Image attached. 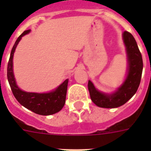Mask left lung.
<instances>
[{
    "label": "left lung",
    "instance_id": "obj_1",
    "mask_svg": "<svg viewBox=\"0 0 151 151\" xmlns=\"http://www.w3.org/2000/svg\"><path fill=\"white\" fill-rule=\"evenodd\" d=\"M123 40L128 55V74L126 79L120 88L113 94H105L95 88L88 81V88L93 103L99 107L116 108L124 105L133 96L140 84L143 72V59L136 40L130 33L124 31Z\"/></svg>",
    "mask_w": 151,
    "mask_h": 151
}]
</instances>
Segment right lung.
Wrapping results in <instances>:
<instances>
[{
	"label": "right lung",
	"instance_id": "obj_1",
	"mask_svg": "<svg viewBox=\"0 0 151 151\" xmlns=\"http://www.w3.org/2000/svg\"><path fill=\"white\" fill-rule=\"evenodd\" d=\"M30 29L25 30L17 38L11 52L10 58L8 63L7 77L11 89L14 96L19 103L28 110L40 115H51L59 112L63 107L66 102V91L68 79H66L56 89L48 93H35L27 92L18 87L13 73V55L16 46L19 41L26 34H29Z\"/></svg>",
	"mask_w": 151,
	"mask_h": 151
}]
</instances>
